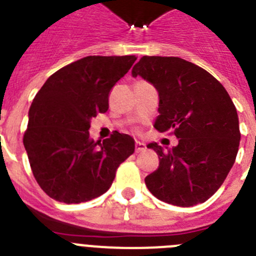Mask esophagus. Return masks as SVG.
<instances>
[{"mask_svg":"<svg viewBox=\"0 0 256 256\" xmlns=\"http://www.w3.org/2000/svg\"><path fill=\"white\" fill-rule=\"evenodd\" d=\"M144 148H146V146H144V142L136 141V152H141V151H144Z\"/></svg>","mask_w":256,"mask_h":256,"instance_id":"obj_1","label":"esophagus"}]
</instances>
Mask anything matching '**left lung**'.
<instances>
[{"instance_id": "obj_1", "label": "left lung", "mask_w": 256, "mask_h": 256, "mask_svg": "<svg viewBox=\"0 0 256 256\" xmlns=\"http://www.w3.org/2000/svg\"><path fill=\"white\" fill-rule=\"evenodd\" d=\"M159 92V132L178 144L165 151L152 142L159 168L144 178L156 198L177 206L205 202L224 182L238 151V116L226 88L210 73L180 58L144 56L133 66Z\"/></svg>"}]
</instances>
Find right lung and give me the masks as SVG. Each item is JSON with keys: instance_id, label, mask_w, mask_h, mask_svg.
Here are the masks:
<instances>
[{"instance_id": "obj_1", "label": "right lung", "mask_w": 256, "mask_h": 256, "mask_svg": "<svg viewBox=\"0 0 256 256\" xmlns=\"http://www.w3.org/2000/svg\"><path fill=\"white\" fill-rule=\"evenodd\" d=\"M136 56H87L46 80L29 108L24 133L30 168L40 188L65 204L105 194L118 166L134 152V140L115 130L90 138L91 119L108 108V94Z\"/></svg>"}]
</instances>
